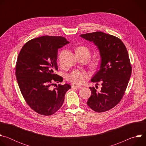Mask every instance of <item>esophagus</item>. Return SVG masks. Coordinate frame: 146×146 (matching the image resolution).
I'll use <instances>...</instances> for the list:
<instances>
[{
  "mask_svg": "<svg viewBox=\"0 0 146 146\" xmlns=\"http://www.w3.org/2000/svg\"><path fill=\"white\" fill-rule=\"evenodd\" d=\"M72 88H81L82 87L80 86H72Z\"/></svg>",
  "mask_w": 146,
  "mask_h": 146,
  "instance_id": "obj_1",
  "label": "esophagus"
}]
</instances>
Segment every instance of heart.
<instances>
[{"mask_svg":"<svg viewBox=\"0 0 146 146\" xmlns=\"http://www.w3.org/2000/svg\"><path fill=\"white\" fill-rule=\"evenodd\" d=\"M82 51L84 52L87 58H88L90 56V50L86 47H78L76 51ZM100 64V59L99 58L95 59L91 64V66L92 69H95L98 68ZM89 74L84 71L74 70L71 73L66 75V79L68 81L71 82L74 85H80L85 81L87 78L89 77Z\"/></svg>","mask_w":146,"mask_h":146,"instance_id":"b5f03b06","label":"heart"}]
</instances>
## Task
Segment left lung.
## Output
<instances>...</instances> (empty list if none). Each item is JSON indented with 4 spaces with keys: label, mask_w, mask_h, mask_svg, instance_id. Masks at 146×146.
Here are the masks:
<instances>
[{
    "label": "left lung",
    "mask_w": 146,
    "mask_h": 146,
    "mask_svg": "<svg viewBox=\"0 0 146 146\" xmlns=\"http://www.w3.org/2000/svg\"><path fill=\"white\" fill-rule=\"evenodd\" d=\"M80 36L97 46L101 58L100 69L91 81H101L102 87L100 92L90 87L91 95L87 104L95 112L106 111L121 101L128 84L132 66L127 50L119 38L102 32Z\"/></svg>",
    "instance_id": "1"
}]
</instances>
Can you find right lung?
I'll list each match as a JSON object with an SVG mask.
<instances>
[{
    "mask_svg": "<svg viewBox=\"0 0 146 146\" xmlns=\"http://www.w3.org/2000/svg\"><path fill=\"white\" fill-rule=\"evenodd\" d=\"M69 43L62 36H44L29 40L18 55L15 68L20 91L29 107L36 113L50 115L62 106L69 84H58L63 78L54 73L58 70L59 48Z\"/></svg>",
    "mask_w": 146,
    "mask_h": 146,
    "instance_id": "obj_1",
    "label": "right lung"
}]
</instances>
